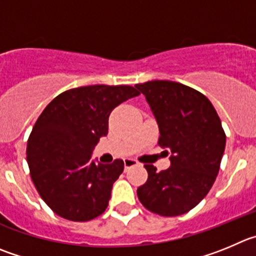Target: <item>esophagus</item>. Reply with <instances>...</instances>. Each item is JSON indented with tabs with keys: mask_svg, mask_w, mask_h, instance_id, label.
<instances>
[{
	"mask_svg": "<svg viewBox=\"0 0 256 256\" xmlns=\"http://www.w3.org/2000/svg\"><path fill=\"white\" fill-rule=\"evenodd\" d=\"M138 160H135V159H125V160H124V166H125V170L126 169H128V168H131V166H138Z\"/></svg>",
	"mask_w": 256,
	"mask_h": 256,
	"instance_id": "esophagus-1",
	"label": "esophagus"
}]
</instances>
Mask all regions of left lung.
<instances>
[{"label":"left lung","instance_id":"8db88e82","mask_svg":"<svg viewBox=\"0 0 256 256\" xmlns=\"http://www.w3.org/2000/svg\"><path fill=\"white\" fill-rule=\"evenodd\" d=\"M135 87L159 126L158 144L170 152L166 170L145 164L148 180L138 188V197L152 214L179 216L194 208L214 186L225 152V131L210 100L188 86L150 80Z\"/></svg>","mask_w":256,"mask_h":256}]
</instances>
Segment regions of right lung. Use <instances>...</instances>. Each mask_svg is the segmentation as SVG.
<instances>
[{
  "label": "right lung",
  "instance_id": "1",
  "mask_svg": "<svg viewBox=\"0 0 256 256\" xmlns=\"http://www.w3.org/2000/svg\"><path fill=\"white\" fill-rule=\"evenodd\" d=\"M139 94L131 86L72 88L42 112L28 136L26 155L35 188L56 214L84 222L107 208L124 162L96 164L90 155L108 132L112 110Z\"/></svg>",
  "mask_w": 256,
  "mask_h": 256
}]
</instances>
